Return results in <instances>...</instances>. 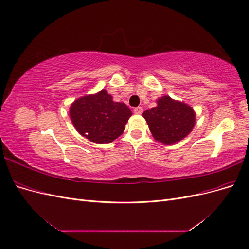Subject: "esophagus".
I'll return each instance as SVG.
<instances>
[{
	"instance_id": "esophagus-1",
	"label": "esophagus",
	"mask_w": 249,
	"mask_h": 249,
	"mask_svg": "<svg viewBox=\"0 0 249 249\" xmlns=\"http://www.w3.org/2000/svg\"><path fill=\"white\" fill-rule=\"evenodd\" d=\"M142 112H143L142 107H137V108L134 109V113H135V114H142Z\"/></svg>"
}]
</instances>
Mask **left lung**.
Instances as JSON below:
<instances>
[{"label":"left lung","mask_w":249,"mask_h":249,"mask_svg":"<svg viewBox=\"0 0 249 249\" xmlns=\"http://www.w3.org/2000/svg\"><path fill=\"white\" fill-rule=\"evenodd\" d=\"M153 137L165 145L176 144L191 133L196 114L189 105L164 95L157 106L143 112Z\"/></svg>","instance_id":"obj_1"}]
</instances>
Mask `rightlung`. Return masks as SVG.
Masks as SVG:
<instances>
[{
	"instance_id": "1",
	"label": "right lung",
	"mask_w": 249,
	"mask_h": 249,
	"mask_svg": "<svg viewBox=\"0 0 249 249\" xmlns=\"http://www.w3.org/2000/svg\"><path fill=\"white\" fill-rule=\"evenodd\" d=\"M74 129L96 144L111 143L125 129L132 111L124 103L113 101L107 90L79 97L70 108Z\"/></svg>"
}]
</instances>
